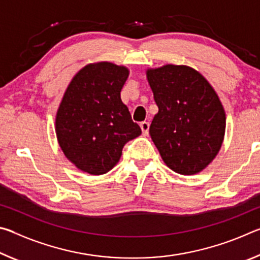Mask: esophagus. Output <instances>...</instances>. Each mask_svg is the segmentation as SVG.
I'll return each instance as SVG.
<instances>
[{
	"mask_svg": "<svg viewBox=\"0 0 260 260\" xmlns=\"http://www.w3.org/2000/svg\"><path fill=\"white\" fill-rule=\"evenodd\" d=\"M149 126H150V124H149L148 121H142V122H141V124H140V127H141V129H142L143 135H147V134H148Z\"/></svg>",
	"mask_w": 260,
	"mask_h": 260,
	"instance_id": "1",
	"label": "esophagus"
}]
</instances>
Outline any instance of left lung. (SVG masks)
I'll use <instances>...</instances> for the list:
<instances>
[{"label":"left lung","instance_id":"obj_1","mask_svg":"<svg viewBox=\"0 0 260 260\" xmlns=\"http://www.w3.org/2000/svg\"><path fill=\"white\" fill-rule=\"evenodd\" d=\"M158 113L149 133L165 164L179 174L205 169L221 148L226 116L206 79L184 65L148 70Z\"/></svg>","mask_w":260,"mask_h":260}]
</instances>
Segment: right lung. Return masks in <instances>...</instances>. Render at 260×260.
<instances>
[{
  "instance_id": "right-lung-1",
  "label": "right lung",
  "mask_w": 260,
  "mask_h": 260,
  "mask_svg": "<svg viewBox=\"0 0 260 260\" xmlns=\"http://www.w3.org/2000/svg\"><path fill=\"white\" fill-rule=\"evenodd\" d=\"M128 70L112 63L89 64L70 82L56 116L61 150L79 170L109 172L128 141L141 134L120 91Z\"/></svg>"
}]
</instances>
